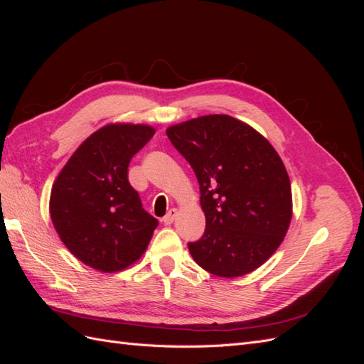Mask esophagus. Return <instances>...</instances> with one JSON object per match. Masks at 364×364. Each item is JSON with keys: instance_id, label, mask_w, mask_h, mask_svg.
<instances>
[{"instance_id": "esophagus-1", "label": "esophagus", "mask_w": 364, "mask_h": 364, "mask_svg": "<svg viewBox=\"0 0 364 364\" xmlns=\"http://www.w3.org/2000/svg\"><path fill=\"white\" fill-rule=\"evenodd\" d=\"M176 214H178V211H176L174 208H171L170 211L167 213V215H165L164 218H162V222H164V225L165 226H170L173 222H174V218H176Z\"/></svg>"}]
</instances>
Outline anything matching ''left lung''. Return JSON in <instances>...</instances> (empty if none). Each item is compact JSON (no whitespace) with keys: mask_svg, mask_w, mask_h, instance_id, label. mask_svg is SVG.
<instances>
[{"mask_svg":"<svg viewBox=\"0 0 364 364\" xmlns=\"http://www.w3.org/2000/svg\"><path fill=\"white\" fill-rule=\"evenodd\" d=\"M200 188L206 226L188 243L193 259L217 277L258 269L279 247L291 220L287 170L270 142L229 115H206L167 129Z\"/></svg>","mask_w":364,"mask_h":364,"instance_id":"8db88e82","label":"left lung"}]
</instances>
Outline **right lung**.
Here are the masks:
<instances>
[{
  "label": "right lung",
  "instance_id": "obj_1",
  "mask_svg": "<svg viewBox=\"0 0 364 364\" xmlns=\"http://www.w3.org/2000/svg\"><path fill=\"white\" fill-rule=\"evenodd\" d=\"M153 135L150 126H105L74 151L54 182L53 225L63 245L86 266L118 272L147 249L159 222L142 208L127 168Z\"/></svg>",
  "mask_w": 364,
  "mask_h": 364
}]
</instances>
